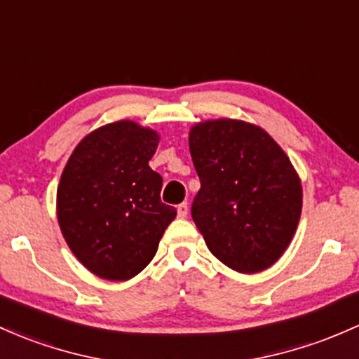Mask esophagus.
<instances>
[{
	"label": "esophagus",
	"instance_id": "1",
	"mask_svg": "<svg viewBox=\"0 0 359 359\" xmlns=\"http://www.w3.org/2000/svg\"><path fill=\"white\" fill-rule=\"evenodd\" d=\"M187 211H189L187 203H182V204H179V206H177V215H179V218H186Z\"/></svg>",
	"mask_w": 359,
	"mask_h": 359
}]
</instances>
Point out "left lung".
<instances>
[{"label":"left lung","instance_id":"8db88e82","mask_svg":"<svg viewBox=\"0 0 359 359\" xmlns=\"http://www.w3.org/2000/svg\"><path fill=\"white\" fill-rule=\"evenodd\" d=\"M201 189L191 212L208 249L230 269L261 273L285 254L302 215V182L259 126L199 122L189 133Z\"/></svg>","mask_w":359,"mask_h":359}]
</instances>
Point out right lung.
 Segmentation results:
<instances>
[{
	"instance_id": "obj_1",
	"label": "right lung",
	"mask_w": 359,
	"mask_h": 359,
	"mask_svg": "<svg viewBox=\"0 0 359 359\" xmlns=\"http://www.w3.org/2000/svg\"><path fill=\"white\" fill-rule=\"evenodd\" d=\"M158 133L133 121L105 124L71 153L57 187L62 237L90 273L135 278L155 257L177 210L160 199V173L148 161Z\"/></svg>"
}]
</instances>
